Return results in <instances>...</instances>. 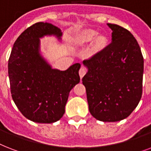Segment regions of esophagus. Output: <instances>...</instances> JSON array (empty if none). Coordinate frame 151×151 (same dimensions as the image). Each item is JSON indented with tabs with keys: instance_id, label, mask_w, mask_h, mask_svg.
<instances>
[{
	"instance_id": "1",
	"label": "esophagus",
	"mask_w": 151,
	"mask_h": 151,
	"mask_svg": "<svg viewBox=\"0 0 151 151\" xmlns=\"http://www.w3.org/2000/svg\"><path fill=\"white\" fill-rule=\"evenodd\" d=\"M85 73H86V70H85V67L81 66L80 69V70H79V75H80V78H82L85 75Z\"/></svg>"
}]
</instances>
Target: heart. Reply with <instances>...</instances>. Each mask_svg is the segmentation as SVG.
Listing matches in <instances>:
<instances>
[{
    "label": "heart",
    "mask_w": 151,
    "mask_h": 151,
    "mask_svg": "<svg viewBox=\"0 0 151 151\" xmlns=\"http://www.w3.org/2000/svg\"><path fill=\"white\" fill-rule=\"evenodd\" d=\"M96 31L92 30V29H88L86 31L83 32L82 34L80 37V42L81 43H85L88 41L94 40V48L97 52L103 50L107 45V39L104 36H96Z\"/></svg>",
    "instance_id": "obj_1"
}]
</instances>
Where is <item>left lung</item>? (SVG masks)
Instances as JSON below:
<instances>
[{
    "label": "left lung",
    "instance_id": "obj_1",
    "mask_svg": "<svg viewBox=\"0 0 151 151\" xmlns=\"http://www.w3.org/2000/svg\"><path fill=\"white\" fill-rule=\"evenodd\" d=\"M112 42L85 59L82 78L88 109L99 121L114 122L131 114L143 93V57L134 36L121 26L107 23Z\"/></svg>",
    "mask_w": 151,
    "mask_h": 151
}]
</instances>
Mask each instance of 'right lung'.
Here are the masks:
<instances>
[{"label":"right lung","mask_w":151,"mask_h":151,"mask_svg":"<svg viewBox=\"0 0 151 151\" xmlns=\"http://www.w3.org/2000/svg\"><path fill=\"white\" fill-rule=\"evenodd\" d=\"M52 34L60 39L61 30L51 23H34L16 39L8 59L13 101L24 117L37 123L59 121L70 90L80 82V63L60 71L52 69L39 53V38Z\"/></svg>","instance_id":"1"}]
</instances>
